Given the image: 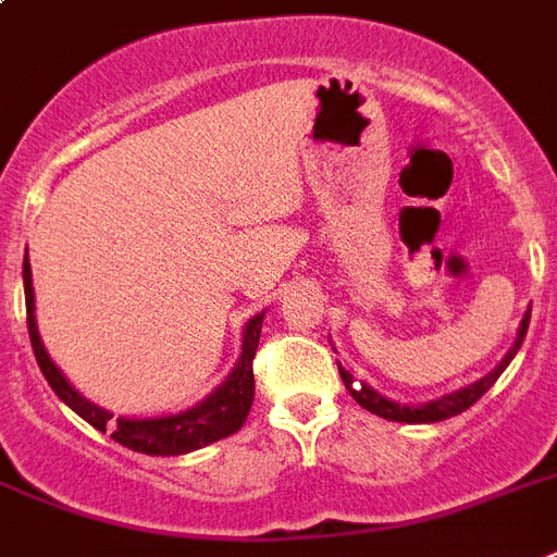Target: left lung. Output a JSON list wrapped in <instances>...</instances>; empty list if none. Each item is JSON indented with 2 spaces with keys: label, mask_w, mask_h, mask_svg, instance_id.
<instances>
[{
  "label": "left lung",
  "mask_w": 557,
  "mask_h": 557,
  "mask_svg": "<svg viewBox=\"0 0 557 557\" xmlns=\"http://www.w3.org/2000/svg\"><path fill=\"white\" fill-rule=\"evenodd\" d=\"M527 327H530V310H527V315H523L521 327H518V338L516 344H512V350L504 356V361H500L498 367H495L490 375H484L481 381H475V384H470V387L458 389V393H449L444 395V398H435V401H426V404H395L389 401V398H384L381 393H375L372 387H367V384H356V379H352L350 372L344 370V367H338V372H342V381L344 387L350 389V395L356 398L364 410L375 412V416L387 418V421H404V424H435V421H444V418H453V416H461L463 410H470L472 404L481 398V395L486 393V389L493 387L495 381H498V375L504 370H507V364L516 358V352L521 350L523 344V335H527Z\"/></svg>",
  "instance_id": "left-lung-1"
}]
</instances>
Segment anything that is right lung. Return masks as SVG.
I'll use <instances>...</instances> for the list:
<instances>
[{
  "instance_id": "obj_1",
  "label": "right lung",
  "mask_w": 557,
  "mask_h": 557,
  "mask_svg": "<svg viewBox=\"0 0 557 557\" xmlns=\"http://www.w3.org/2000/svg\"><path fill=\"white\" fill-rule=\"evenodd\" d=\"M22 278H25V307H27V333H30V344H34L36 364H39L41 375L48 379L50 389L71 407L76 416H82L90 426L110 433V438L119 441L122 447L133 449V453L145 455H185L193 449H201L207 444H213L219 438H227L247 421V412L252 407V395H256V379H252V356L259 347L261 321L264 312L252 315L245 327V342H242V358L236 361L233 372L227 375L222 387H215L207 395L205 401L196 404L193 410L178 412V416H159V418H116L108 410L96 407L79 395L67 384L53 361H50L48 350L39 338V327H36L34 315V282H30V261L25 256L22 264Z\"/></svg>"
}]
</instances>
